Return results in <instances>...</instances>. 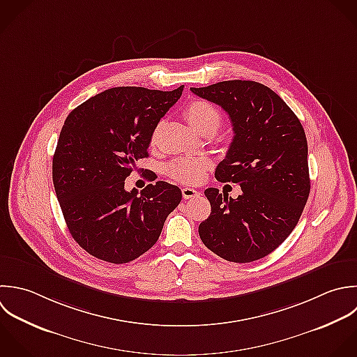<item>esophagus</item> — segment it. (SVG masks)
<instances>
[{"label":"esophagus","instance_id":"obj_1","mask_svg":"<svg viewBox=\"0 0 357 357\" xmlns=\"http://www.w3.org/2000/svg\"><path fill=\"white\" fill-rule=\"evenodd\" d=\"M197 195H199V190H196L193 188H183L182 189L183 199H192V197H196Z\"/></svg>","mask_w":357,"mask_h":357}]
</instances>
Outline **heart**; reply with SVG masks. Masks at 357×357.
Instances as JSON below:
<instances>
[{
	"instance_id": "b5f03b06",
	"label": "heart",
	"mask_w": 357,
	"mask_h": 357,
	"mask_svg": "<svg viewBox=\"0 0 357 357\" xmlns=\"http://www.w3.org/2000/svg\"><path fill=\"white\" fill-rule=\"evenodd\" d=\"M185 116L199 133H214L221 123V111L207 100H193L185 108ZM210 168V161L202 157L175 158L165 167V174L182 183H197Z\"/></svg>"
}]
</instances>
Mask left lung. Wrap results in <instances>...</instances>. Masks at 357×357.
<instances>
[{
  "mask_svg": "<svg viewBox=\"0 0 357 357\" xmlns=\"http://www.w3.org/2000/svg\"><path fill=\"white\" fill-rule=\"evenodd\" d=\"M190 90L229 115L235 135L215 178L242 189L236 199L215 188L204 190L211 214L199 225L200 239L228 261L263 259L291 235L309 199L305 129L287 102L261 83L225 80Z\"/></svg>",
  "mask_w": 357,
  "mask_h": 357,
  "instance_id": "1",
  "label": "left lung"
}]
</instances>
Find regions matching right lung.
<instances>
[{
    "label": "right lung",
    "instance_id": "add662e5",
    "mask_svg": "<svg viewBox=\"0 0 357 357\" xmlns=\"http://www.w3.org/2000/svg\"><path fill=\"white\" fill-rule=\"evenodd\" d=\"M144 87H114L66 116L52 158V182L72 238L89 255L129 263L158 241L182 192L164 181L125 190L135 162L149 157L154 129L182 96Z\"/></svg>",
    "mask_w": 357,
    "mask_h": 357
}]
</instances>
